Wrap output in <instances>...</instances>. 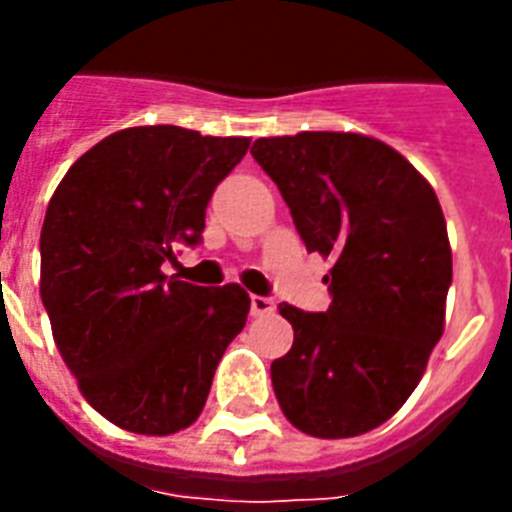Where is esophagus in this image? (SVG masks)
I'll list each match as a JSON object with an SVG mask.
<instances>
[{
    "label": "esophagus",
    "instance_id": "obj_1",
    "mask_svg": "<svg viewBox=\"0 0 512 512\" xmlns=\"http://www.w3.org/2000/svg\"><path fill=\"white\" fill-rule=\"evenodd\" d=\"M249 308H252V316H271V313L276 311V305H273L271 297H263V295H252Z\"/></svg>",
    "mask_w": 512,
    "mask_h": 512
}]
</instances>
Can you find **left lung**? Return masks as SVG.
Masks as SVG:
<instances>
[{
    "mask_svg": "<svg viewBox=\"0 0 512 512\" xmlns=\"http://www.w3.org/2000/svg\"><path fill=\"white\" fill-rule=\"evenodd\" d=\"M252 156L305 249L335 260L327 311L279 305L295 329L271 364L281 412L308 436H361L412 396L444 335L452 249L436 191L398 151L356 132L260 138Z\"/></svg>",
    "mask_w": 512,
    "mask_h": 512,
    "instance_id": "1",
    "label": "left lung"
}]
</instances>
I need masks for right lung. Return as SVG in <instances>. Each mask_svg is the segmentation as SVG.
<instances>
[{
  "mask_svg": "<svg viewBox=\"0 0 512 512\" xmlns=\"http://www.w3.org/2000/svg\"><path fill=\"white\" fill-rule=\"evenodd\" d=\"M247 148L175 124L130 127L79 156L47 204L39 292L52 337L87 404L130 433L196 422L247 324L239 284L162 273L177 244H199L209 199Z\"/></svg>",
  "mask_w": 512,
  "mask_h": 512,
  "instance_id": "obj_1",
  "label": "right lung"
}]
</instances>
